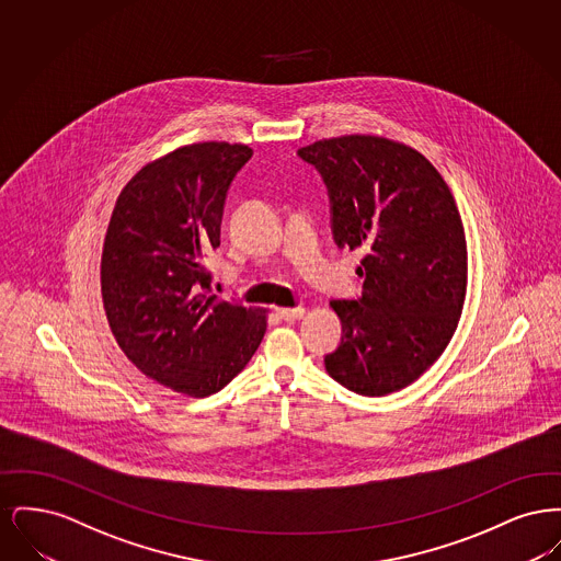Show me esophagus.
<instances>
[{"mask_svg":"<svg viewBox=\"0 0 561 561\" xmlns=\"http://www.w3.org/2000/svg\"><path fill=\"white\" fill-rule=\"evenodd\" d=\"M277 316L286 321L300 320L305 316V307H282L277 309Z\"/></svg>","mask_w":561,"mask_h":561,"instance_id":"34e87169","label":"esophagus"}]
</instances>
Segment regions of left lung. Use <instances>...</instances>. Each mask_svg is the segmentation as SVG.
<instances>
[{
	"label": "left lung",
	"mask_w": 561,
	"mask_h": 561,
	"mask_svg": "<svg viewBox=\"0 0 561 561\" xmlns=\"http://www.w3.org/2000/svg\"><path fill=\"white\" fill-rule=\"evenodd\" d=\"M330 188L339 245L362 250L359 300H330L343 323L328 374L382 398L412 385L453 341L467 296V240L456 199L416 149L376 134L298 149Z\"/></svg>",
	"instance_id": "left-lung-1"
}]
</instances>
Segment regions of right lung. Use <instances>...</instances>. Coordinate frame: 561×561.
<instances>
[{
  "label": "right lung",
  "mask_w": 561,
  "mask_h": 561,
  "mask_svg": "<svg viewBox=\"0 0 561 561\" xmlns=\"http://www.w3.org/2000/svg\"><path fill=\"white\" fill-rule=\"evenodd\" d=\"M252 158L243 142L183 145L145 163L117 195L101 256L108 328L134 366L188 398L245 368L268 309L210 294L206 254L220 245L225 195Z\"/></svg>",
  "instance_id": "1"
}]
</instances>
